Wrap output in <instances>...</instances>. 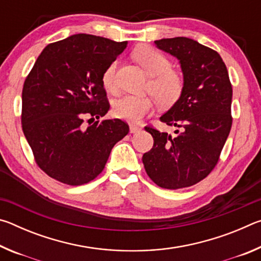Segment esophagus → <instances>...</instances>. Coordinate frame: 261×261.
<instances>
[{
    "mask_svg": "<svg viewBox=\"0 0 261 261\" xmlns=\"http://www.w3.org/2000/svg\"><path fill=\"white\" fill-rule=\"evenodd\" d=\"M140 130H141V127L139 125L130 124V132H131V134H137V132H139Z\"/></svg>",
    "mask_w": 261,
    "mask_h": 261,
    "instance_id": "1",
    "label": "esophagus"
}]
</instances>
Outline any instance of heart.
Masks as SVG:
<instances>
[{
    "mask_svg": "<svg viewBox=\"0 0 261 261\" xmlns=\"http://www.w3.org/2000/svg\"><path fill=\"white\" fill-rule=\"evenodd\" d=\"M136 61L144 68L149 76L148 92H151L159 102L163 106H170L178 100L183 91V78L171 70V63L167 57L151 46H140L134 53ZM116 62L110 63L102 74V84L108 91L116 90L115 72ZM155 99L152 95L137 96L124 95L117 99L113 106V113L116 117L131 123L139 122L146 115L153 113Z\"/></svg>",
    "mask_w": 261,
    "mask_h": 261,
    "instance_id": "obj_1",
    "label": "heart"
}]
</instances>
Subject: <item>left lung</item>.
<instances>
[{"instance_id":"1","label":"left lung","mask_w":261,"mask_h":261,"mask_svg":"<svg viewBox=\"0 0 261 261\" xmlns=\"http://www.w3.org/2000/svg\"><path fill=\"white\" fill-rule=\"evenodd\" d=\"M154 43L179 61L184 86L179 99L160 117L167 125L178 127V136L145 127L154 144L143 155V163L159 187L188 188L204 179L219 161L232 124V87L215 50L185 37Z\"/></svg>"}]
</instances>
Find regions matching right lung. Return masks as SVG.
<instances>
[{
  "label": "right lung",
  "mask_w": 261,
  "mask_h": 261,
  "mask_svg": "<svg viewBox=\"0 0 261 261\" xmlns=\"http://www.w3.org/2000/svg\"><path fill=\"white\" fill-rule=\"evenodd\" d=\"M127 42L79 33L45 47L26 77L21 126L38 166L59 182L82 185L103 170L129 125L99 120L110 108L102 74Z\"/></svg>",
  "instance_id": "add662e5"
}]
</instances>
